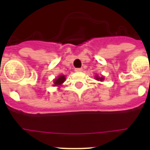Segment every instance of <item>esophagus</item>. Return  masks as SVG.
I'll list each match as a JSON object with an SVG mask.
<instances>
[{
  "mask_svg": "<svg viewBox=\"0 0 150 150\" xmlns=\"http://www.w3.org/2000/svg\"><path fill=\"white\" fill-rule=\"evenodd\" d=\"M75 71H77V72H80V71H82V68H75Z\"/></svg>",
  "mask_w": 150,
  "mask_h": 150,
  "instance_id": "34e87169",
  "label": "esophagus"
}]
</instances>
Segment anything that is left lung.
<instances>
[{"mask_svg":"<svg viewBox=\"0 0 150 150\" xmlns=\"http://www.w3.org/2000/svg\"><path fill=\"white\" fill-rule=\"evenodd\" d=\"M96 79L97 80H100V81H102V80H103V77H98V76H96Z\"/></svg>","mask_w":150,"mask_h":150,"instance_id":"obj_1","label":"left lung"}]
</instances>
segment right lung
Here are the masks:
<instances>
[{
    "instance_id": "right-lung-1",
    "label": "right lung",
    "mask_w": 150,
    "mask_h": 150,
    "mask_svg": "<svg viewBox=\"0 0 150 150\" xmlns=\"http://www.w3.org/2000/svg\"><path fill=\"white\" fill-rule=\"evenodd\" d=\"M65 80V77H64V75H60L58 77V79H57L54 81V86H60L64 82V81Z\"/></svg>"
}]
</instances>
